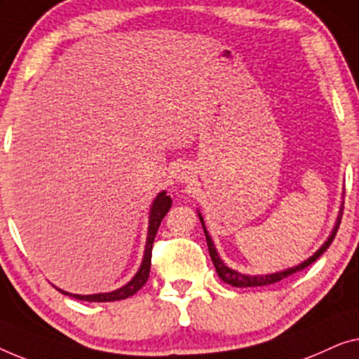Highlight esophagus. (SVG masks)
<instances>
[{
	"label": "esophagus",
	"mask_w": 359,
	"mask_h": 359,
	"mask_svg": "<svg viewBox=\"0 0 359 359\" xmlns=\"http://www.w3.org/2000/svg\"><path fill=\"white\" fill-rule=\"evenodd\" d=\"M177 179H179L180 182H189V180H190V175H189V172H184V170H179Z\"/></svg>",
	"instance_id": "esophagus-1"
}]
</instances>
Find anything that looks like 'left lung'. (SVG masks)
<instances>
[{"mask_svg":"<svg viewBox=\"0 0 359 359\" xmlns=\"http://www.w3.org/2000/svg\"><path fill=\"white\" fill-rule=\"evenodd\" d=\"M200 216V221H201V226H203V231H205V236H206V244H208V250H210V257L211 260H213V265L216 271H218V276L221 280H223L224 283H228V285L231 286H236V287H254V286H265V285H273V283L276 281H281L283 278H287V276H291L292 273H296V271H301L304 270L306 266H309L311 264H314V262L319 259V257L324 254V252L329 249V245L332 244V241L335 239L337 236V231L338 228H340V221H341V211L340 215H338L337 218V223H335V228H333L332 234L329 236V239H327L324 242V245L320 247L319 250L316 252L314 255L309 257V259L302 262V264L292 266V269H287V270H283V271H276V273H270V275H257V276H250V275H242L239 273V271L232 270L229 269V266L224 265V262L219 259L218 252H216L215 249V244L213 241H211V237L208 234V231H206L205 228V223H203V218H201V215L198 213Z\"/></svg>","mask_w":359,"mask_h":359,"instance_id":"8db88e82","label":"left lung"}]
</instances>
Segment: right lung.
Wrapping results in <instances>:
<instances>
[{
	"label": "right lung",
	"mask_w": 359,
	"mask_h": 359,
	"mask_svg": "<svg viewBox=\"0 0 359 359\" xmlns=\"http://www.w3.org/2000/svg\"><path fill=\"white\" fill-rule=\"evenodd\" d=\"M170 205H172V200L170 196L165 195V191H161V194L156 196V200L153 201V206H151L149 211V226H148V239H146V247H144V257L143 262H141L140 270L136 271V275L131 278L127 285L118 287L112 292H99V294H72V292L63 291V290H57L63 294L72 296L74 299L79 301H89V302H110V301H120V299H127V297L133 296L136 291H140L141 287L144 286V283L148 281L149 276V269H151V252H153V242L156 237V232L159 229L161 221L168 211L170 210Z\"/></svg>",
	"instance_id": "add662e5"
}]
</instances>
